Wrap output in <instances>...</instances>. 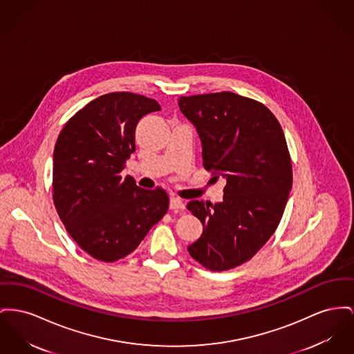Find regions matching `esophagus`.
<instances>
[{
  "instance_id": "obj_1",
  "label": "esophagus",
  "mask_w": 354,
  "mask_h": 354,
  "mask_svg": "<svg viewBox=\"0 0 354 354\" xmlns=\"http://www.w3.org/2000/svg\"><path fill=\"white\" fill-rule=\"evenodd\" d=\"M169 208L174 211H182V209H185V203L179 198H171Z\"/></svg>"
}]
</instances>
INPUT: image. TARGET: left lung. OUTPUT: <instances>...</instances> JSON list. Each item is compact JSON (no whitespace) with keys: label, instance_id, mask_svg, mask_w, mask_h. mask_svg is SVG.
<instances>
[{"label":"left lung","instance_id":"left-lung-1","mask_svg":"<svg viewBox=\"0 0 354 354\" xmlns=\"http://www.w3.org/2000/svg\"><path fill=\"white\" fill-rule=\"evenodd\" d=\"M178 103L201 136L205 169L227 180L221 203L188 202L205 229L188 252L208 270H230L262 249L282 219L292 186L285 133L266 105L227 91Z\"/></svg>","mask_w":354,"mask_h":354}]
</instances>
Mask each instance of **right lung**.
<instances>
[{
  "mask_svg": "<svg viewBox=\"0 0 354 354\" xmlns=\"http://www.w3.org/2000/svg\"><path fill=\"white\" fill-rule=\"evenodd\" d=\"M156 111L153 99L111 92L77 111L57 138L53 203L68 234L97 261L124 258L166 215V189L140 188L120 175L135 151L138 122Z\"/></svg>",
  "mask_w": 354,
  "mask_h": 354,
  "instance_id": "right-lung-1",
  "label": "right lung"
}]
</instances>
